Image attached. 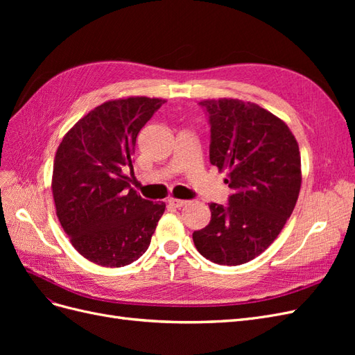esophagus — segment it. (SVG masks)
Instances as JSON below:
<instances>
[{"label":"esophagus","mask_w":355,"mask_h":355,"mask_svg":"<svg viewBox=\"0 0 355 355\" xmlns=\"http://www.w3.org/2000/svg\"><path fill=\"white\" fill-rule=\"evenodd\" d=\"M168 204H170V206H173V207H182V206H185L187 201L185 200H178V198H170Z\"/></svg>","instance_id":"obj_1"}]
</instances>
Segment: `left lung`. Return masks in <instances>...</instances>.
Returning <instances> with one entry per match:
<instances>
[{
    "instance_id": "8db88e82",
    "label": "left lung",
    "mask_w": 355,
    "mask_h": 355,
    "mask_svg": "<svg viewBox=\"0 0 355 355\" xmlns=\"http://www.w3.org/2000/svg\"><path fill=\"white\" fill-rule=\"evenodd\" d=\"M210 163L228 170V206L211 202L210 223L192 234L197 250L219 265L254 259L282 232L299 197V145L287 124L252 102L207 99Z\"/></svg>"
}]
</instances>
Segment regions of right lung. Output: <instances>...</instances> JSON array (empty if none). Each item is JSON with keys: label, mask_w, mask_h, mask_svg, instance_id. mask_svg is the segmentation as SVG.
<instances>
[{"label": "right lung", "mask_w": 355, "mask_h": 355, "mask_svg": "<svg viewBox=\"0 0 355 355\" xmlns=\"http://www.w3.org/2000/svg\"><path fill=\"white\" fill-rule=\"evenodd\" d=\"M166 101L145 96L96 106L63 136L51 191L63 231L81 256L120 268L149 247L166 204L142 198L124 170H133L136 137Z\"/></svg>", "instance_id": "right-lung-1"}]
</instances>
